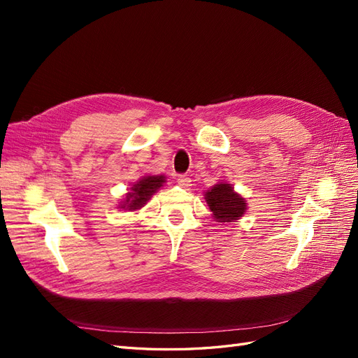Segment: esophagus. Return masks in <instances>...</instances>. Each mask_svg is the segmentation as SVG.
I'll use <instances>...</instances> for the list:
<instances>
[{
  "label": "esophagus",
  "instance_id": "34e87169",
  "mask_svg": "<svg viewBox=\"0 0 358 358\" xmlns=\"http://www.w3.org/2000/svg\"><path fill=\"white\" fill-rule=\"evenodd\" d=\"M178 183L183 188H188V187H191V179H189L188 175H179L178 176Z\"/></svg>",
  "mask_w": 358,
  "mask_h": 358
}]
</instances>
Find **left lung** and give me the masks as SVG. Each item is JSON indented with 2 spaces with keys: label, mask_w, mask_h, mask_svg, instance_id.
<instances>
[{
  "label": "left lung",
  "mask_w": 358,
  "mask_h": 358,
  "mask_svg": "<svg viewBox=\"0 0 358 358\" xmlns=\"http://www.w3.org/2000/svg\"><path fill=\"white\" fill-rule=\"evenodd\" d=\"M206 201H208L216 221L220 222L239 220L246 209L245 199L237 196L230 183L215 185L210 191L206 192Z\"/></svg>",
  "instance_id": "8db88e82"
}]
</instances>
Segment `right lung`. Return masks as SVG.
Here are the masks:
<instances>
[{
  "label": "right lung",
  "mask_w": 358,
  "mask_h": 358,
  "mask_svg": "<svg viewBox=\"0 0 358 358\" xmlns=\"http://www.w3.org/2000/svg\"><path fill=\"white\" fill-rule=\"evenodd\" d=\"M164 176H148L131 187V192L127 194V200L124 201V209H140L150 199V196L164 183Z\"/></svg>",
  "instance_id": "right-lung-1"
}]
</instances>
